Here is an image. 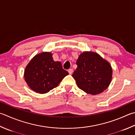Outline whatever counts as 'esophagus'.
Segmentation results:
<instances>
[{"label": "esophagus", "mask_w": 135, "mask_h": 135, "mask_svg": "<svg viewBox=\"0 0 135 135\" xmlns=\"http://www.w3.org/2000/svg\"><path fill=\"white\" fill-rule=\"evenodd\" d=\"M68 72H69V73L70 75L72 74V73H73V69H69L68 70Z\"/></svg>", "instance_id": "1"}]
</instances>
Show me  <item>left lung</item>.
I'll return each mask as SVG.
<instances>
[{
  "label": "left lung",
  "instance_id": "8db88e82",
  "mask_svg": "<svg viewBox=\"0 0 135 135\" xmlns=\"http://www.w3.org/2000/svg\"><path fill=\"white\" fill-rule=\"evenodd\" d=\"M76 64L78 68L72 76L81 90L95 95L108 88L112 78V69L110 63L97 53H82Z\"/></svg>",
  "mask_w": 135,
  "mask_h": 135
}]
</instances>
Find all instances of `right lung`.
Wrapping results in <instances>:
<instances>
[{"mask_svg": "<svg viewBox=\"0 0 135 135\" xmlns=\"http://www.w3.org/2000/svg\"><path fill=\"white\" fill-rule=\"evenodd\" d=\"M69 75L60 62H55L50 52H42L32 58L25 70L24 77L29 87L36 92L46 93L57 87Z\"/></svg>", "mask_w": 135, "mask_h": 135, "instance_id": "right-lung-1", "label": "right lung"}]
</instances>
